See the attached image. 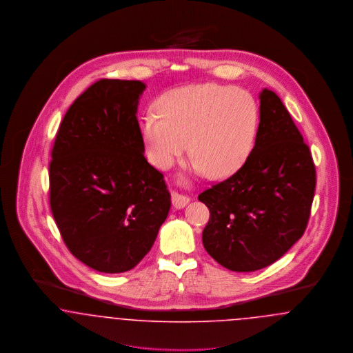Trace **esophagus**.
<instances>
[{"label": "esophagus", "mask_w": 353, "mask_h": 353, "mask_svg": "<svg viewBox=\"0 0 353 353\" xmlns=\"http://www.w3.org/2000/svg\"><path fill=\"white\" fill-rule=\"evenodd\" d=\"M189 202V197L184 196V194H180V193H172V203L174 208L177 209H181L184 208L185 205H188Z\"/></svg>", "instance_id": "esophagus-1"}]
</instances>
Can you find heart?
Segmentation results:
<instances>
[{
    "label": "heart",
    "instance_id": "1",
    "mask_svg": "<svg viewBox=\"0 0 353 353\" xmlns=\"http://www.w3.org/2000/svg\"><path fill=\"white\" fill-rule=\"evenodd\" d=\"M157 112L143 119L141 134L153 165L167 169L188 150L194 168L222 179L239 168L252 151L256 105L241 90L216 83L189 84L157 101Z\"/></svg>",
    "mask_w": 353,
    "mask_h": 353
}]
</instances>
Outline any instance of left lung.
Instances as JSON below:
<instances>
[{
    "label": "left lung",
    "mask_w": 353,
    "mask_h": 353,
    "mask_svg": "<svg viewBox=\"0 0 353 353\" xmlns=\"http://www.w3.org/2000/svg\"><path fill=\"white\" fill-rule=\"evenodd\" d=\"M259 101L255 144L245 164L199 196L210 212L205 250L238 272L269 266L302 236L316 185L310 148L281 98L263 88Z\"/></svg>",
    "instance_id": "8db88e82"
}]
</instances>
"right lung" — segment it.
<instances>
[{"instance_id":"right-lung-1","label":"right lung","mask_w":353,"mask_h":353,"mask_svg":"<svg viewBox=\"0 0 353 353\" xmlns=\"http://www.w3.org/2000/svg\"><path fill=\"white\" fill-rule=\"evenodd\" d=\"M140 81L101 79L70 105L51 151L50 208L70 252L118 274L151 250L168 217L163 173L144 157Z\"/></svg>"}]
</instances>
